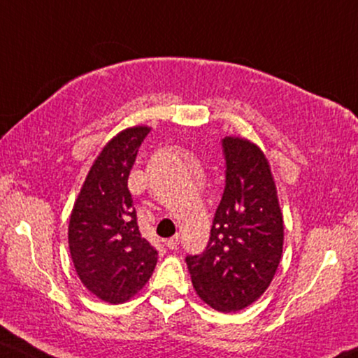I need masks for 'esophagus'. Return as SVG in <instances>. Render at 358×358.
<instances>
[{"label": "esophagus", "mask_w": 358, "mask_h": 358, "mask_svg": "<svg viewBox=\"0 0 358 358\" xmlns=\"http://www.w3.org/2000/svg\"><path fill=\"white\" fill-rule=\"evenodd\" d=\"M165 244H166V248H170V250H176V246L180 244V236L178 234H175V236L166 239Z\"/></svg>", "instance_id": "esophagus-1"}]
</instances>
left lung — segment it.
Masks as SVG:
<instances>
[{
    "instance_id": "obj_1",
    "label": "left lung",
    "mask_w": 358,
    "mask_h": 358,
    "mask_svg": "<svg viewBox=\"0 0 358 358\" xmlns=\"http://www.w3.org/2000/svg\"><path fill=\"white\" fill-rule=\"evenodd\" d=\"M226 187L203 255L188 256L194 291L220 312L259 299L282 256L284 220L264 152L251 140L223 138Z\"/></svg>"
}]
</instances>
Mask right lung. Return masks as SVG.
Segmentation results:
<instances>
[{
    "label": "right lung",
    "instance_id": "obj_1",
    "mask_svg": "<svg viewBox=\"0 0 358 358\" xmlns=\"http://www.w3.org/2000/svg\"><path fill=\"white\" fill-rule=\"evenodd\" d=\"M150 127L122 130L102 148L74 201L69 251L80 282L108 304L130 301L148 282L157 251L138 231L130 170Z\"/></svg>",
    "mask_w": 358,
    "mask_h": 358
}]
</instances>
